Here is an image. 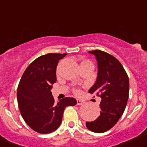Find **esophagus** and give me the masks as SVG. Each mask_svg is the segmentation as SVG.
Here are the masks:
<instances>
[{"instance_id": "esophagus-1", "label": "esophagus", "mask_w": 147, "mask_h": 147, "mask_svg": "<svg viewBox=\"0 0 147 147\" xmlns=\"http://www.w3.org/2000/svg\"><path fill=\"white\" fill-rule=\"evenodd\" d=\"M76 102H77V105H83V104L85 103V102L84 100H80V99H77Z\"/></svg>"}]
</instances>
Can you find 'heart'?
Instances as JSON below:
<instances>
[{
  "mask_svg": "<svg viewBox=\"0 0 147 147\" xmlns=\"http://www.w3.org/2000/svg\"><path fill=\"white\" fill-rule=\"evenodd\" d=\"M87 61H83L81 63H81H83L87 62ZM74 93H76V94H80V93H81V90H78V89L74 88Z\"/></svg>",
  "mask_w": 147,
  "mask_h": 147,
  "instance_id": "b5f03b06",
  "label": "heart"
}]
</instances>
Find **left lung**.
Instances as JSON below:
<instances>
[{
	"mask_svg": "<svg viewBox=\"0 0 147 147\" xmlns=\"http://www.w3.org/2000/svg\"><path fill=\"white\" fill-rule=\"evenodd\" d=\"M98 61L96 82L88 90L102 98L100 115L96 120L86 122L87 128L93 132L102 133L115 125L123 114L129 97V78L118 60L99 49L90 51Z\"/></svg>",
	"mask_w": 147,
	"mask_h": 147,
	"instance_id": "8db88e82",
	"label": "left lung"
}]
</instances>
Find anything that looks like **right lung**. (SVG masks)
<instances>
[{"label":"right lung","mask_w":147,"mask_h":147,"mask_svg":"<svg viewBox=\"0 0 147 147\" xmlns=\"http://www.w3.org/2000/svg\"><path fill=\"white\" fill-rule=\"evenodd\" d=\"M66 54L49 53L37 58L28 66L18 84L21 115L31 129L40 134L58 129L65 108L76 104V100L69 97L56 103L51 96V85L57 81V63Z\"/></svg>","instance_id":"1"}]
</instances>
